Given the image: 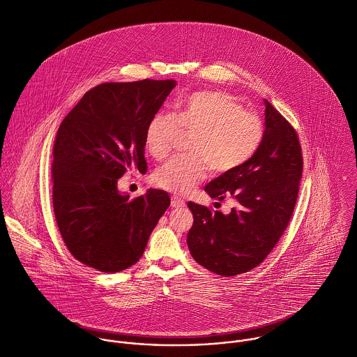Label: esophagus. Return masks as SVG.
<instances>
[{
	"mask_svg": "<svg viewBox=\"0 0 357 357\" xmlns=\"http://www.w3.org/2000/svg\"><path fill=\"white\" fill-rule=\"evenodd\" d=\"M171 206L174 208H182V207H185V202L182 199H179L178 196H172L171 197Z\"/></svg>",
	"mask_w": 357,
	"mask_h": 357,
	"instance_id": "obj_1",
	"label": "esophagus"
}]
</instances>
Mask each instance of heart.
<instances>
[{
	"instance_id": "heart-1",
	"label": "heart",
	"mask_w": 357,
	"mask_h": 357,
	"mask_svg": "<svg viewBox=\"0 0 357 357\" xmlns=\"http://www.w3.org/2000/svg\"><path fill=\"white\" fill-rule=\"evenodd\" d=\"M193 133L188 151L157 168L154 183L165 190L185 195L206 179L210 168L227 174L248 162L261 144L264 126L261 119L231 96L203 90L189 96L178 115L155 114L146 129V149L157 160H165L181 133Z\"/></svg>"
}]
</instances>
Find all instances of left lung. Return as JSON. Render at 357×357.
<instances>
[{"instance_id":"obj_1","label":"left lung","mask_w":357,"mask_h":357,"mask_svg":"<svg viewBox=\"0 0 357 357\" xmlns=\"http://www.w3.org/2000/svg\"><path fill=\"white\" fill-rule=\"evenodd\" d=\"M266 129L255 155L238 169L211 181L204 190L218 200L238 202L228 215L189 202L192 257L208 271L234 277L261 264L274 249L298 200L303 171L295 128L267 100Z\"/></svg>"}]
</instances>
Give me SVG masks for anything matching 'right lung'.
Segmentation results:
<instances>
[{
  "instance_id": "obj_1",
  "label": "right lung",
  "mask_w": 357,
  "mask_h": 357,
  "mask_svg": "<svg viewBox=\"0 0 357 357\" xmlns=\"http://www.w3.org/2000/svg\"><path fill=\"white\" fill-rule=\"evenodd\" d=\"M172 79L101 83L61 122L52 149V206L70 255L87 267L119 273L142 257L169 207L167 192L150 189L129 200L118 192L126 172L146 174V129Z\"/></svg>"
}]
</instances>
